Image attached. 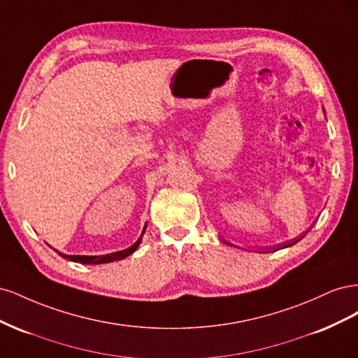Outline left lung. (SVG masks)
<instances>
[{"label": "left lung", "instance_id": "8db88e82", "mask_svg": "<svg viewBox=\"0 0 358 358\" xmlns=\"http://www.w3.org/2000/svg\"><path fill=\"white\" fill-rule=\"evenodd\" d=\"M308 234V231L305 233V234H301V236H299V237H296V239H292V241H289V242H285V243H282V245H278L276 246V249L275 248H272V251H278V249H284V248H288V246H292V245H296L299 241H301L303 237H305ZM224 243H227V245H231V246H236V245H233V243H230V242H225L224 239H221ZM257 252H270V248H268V251H263V249H259V251H257Z\"/></svg>", "mask_w": 358, "mask_h": 358}]
</instances>
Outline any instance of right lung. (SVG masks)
<instances>
[{"instance_id":"1","label":"right lung","mask_w":358,"mask_h":358,"mask_svg":"<svg viewBox=\"0 0 358 358\" xmlns=\"http://www.w3.org/2000/svg\"><path fill=\"white\" fill-rule=\"evenodd\" d=\"M146 227H148V222L145 224L143 227V231L142 234H140V237L137 239L136 243H133L129 248L124 249V251H117V252H112V254H106V255H67V254H62L59 251H55L62 257L69 259V262H74V263H80V264H104V263H112V262H117V259H124L125 257L131 255L136 249L138 248V245L142 243V237L146 231Z\"/></svg>"}]
</instances>
